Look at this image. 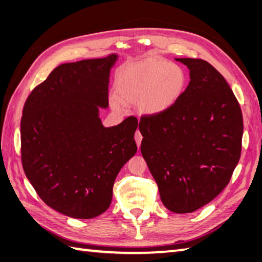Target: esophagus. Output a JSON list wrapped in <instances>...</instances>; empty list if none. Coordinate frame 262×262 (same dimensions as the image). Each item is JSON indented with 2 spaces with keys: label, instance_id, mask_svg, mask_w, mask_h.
Returning <instances> with one entry per match:
<instances>
[{
  "label": "esophagus",
  "instance_id": "obj_1",
  "mask_svg": "<svg viewBox=\"0 0 262 262\" xmlns=\"http://www.w3.org/2000/svg\"><path fill=\"white\" fill-rule=\"evenodd\" d=\"M142 140H143V136L141 134V132L140 130H136V133H135V141H136V144H137V147L138 148H140V146H141Z\"/></svg>",
  "mask_w": 262,
  "mask_h": 262
}]
</instances>
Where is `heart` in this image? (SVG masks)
<instances>
[{"label": "heart", "mask_w": 262, "mask_h": 262, "mask_svg": "<svg viewBox=\"0 0 262 262\" xmlns=\"http://www.w3.org/2000/svg\"><path fill=\"white\" fill-rule=\"evenodd\" d=\"M187 76L178 64L157 56L128 64L117 73L110 104L122 114L136 104L142 115L158 116L171 109L186 90Z\"/></svg>", "instance_id": "obj_1"}]
</instances>
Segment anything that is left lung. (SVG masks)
Listing matches in <instances>:
<instances>
[{"label": "left lung", "mask_w": 262, "mask_h": 262, "mask_svg": "<svg viewBox=\"0 0 262 262\" xmlns=\"http://www.w3.org/2000/svg\"><path fill=\"white\" fill-rule=\"evenodd\" d=\"M190 82L173 107L140 121L141 152L169 210L192 213L229 183L240 160L243 119L229 83L209 63L176 58Z\"/></svg>", "instance_id": "8db88e82"}]
</instances>
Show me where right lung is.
<instances>
[{"instance_id":"obj_1","label":"right lung","mask_w":262,"mask_h":262,"mask_svg":"<svg viewBox=\"0 0 262 262\" xmlns=\"http://www.w3.org/2000/svg\"><path fill=\"white\" fill-rule=\"evenodd\" d=\"M118 55L65 63L28 97L21 118V159L49 207L73 219L104 213L117 174L135 155L138 121L104 127L110 71Z\"/></svg>"}]
</instances>
